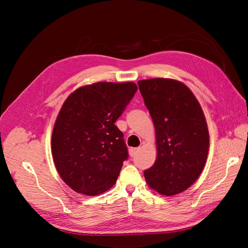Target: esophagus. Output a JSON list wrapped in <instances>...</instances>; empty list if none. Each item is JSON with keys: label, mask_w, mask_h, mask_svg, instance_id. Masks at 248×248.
Instances as JSON below:
<instances>
[{"label": "esophagus", "mask_w": 248, "mask_h": 248, "mask_svg": "<svg viewBox=\"0 0 248 248\" xmlns=\"http://www.w3.org/2000/svg\"><path fill=\"white\" fill-rule=\"evenodd\" d=\"M140 151V148H130L129 149V155L130 157H134Z\"/></svg>", "instance_id": "obj_1"}]
</instances>
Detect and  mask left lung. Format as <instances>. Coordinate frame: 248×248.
Masks as SVG:
<instances>
[{
    "label": "left lung",
    "instance_id": "1",
    "mask_svg": "<svg viewBox=\"0 0 248 248\" xmlns=\"http://www.w3.org/2000/svg\"><path fill=\"white\" fill-rule=\"evenodd\" d=\"M153 120L157 158L144 171L146 182L163 196L188 188L200 177L209 151L204 112L190 90L170 78L138 82Z\"/></svg>",
    "mask_w": 248,
    "mask_h": 248
}]
</instances>
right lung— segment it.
Listing matches in <instances>:
<instances>
[{
  "label": "right lung",
  "mask_w": 248,
  "mask_h": 248,
  "mask_svg": "<svg viewBox=\"0 0 248 248\" xmlns=\"http://www.w3.org/2000/svg\"><path fill=\"white\" fill-rule=\"evenodd\" d=\"M138 91L133 82H96L68 96L56 120L51 152L59 175L78 193L115 185L128 150L115 125Z\"/></svg>",
  "instance_id": "add662e5"
}]
</instances>
